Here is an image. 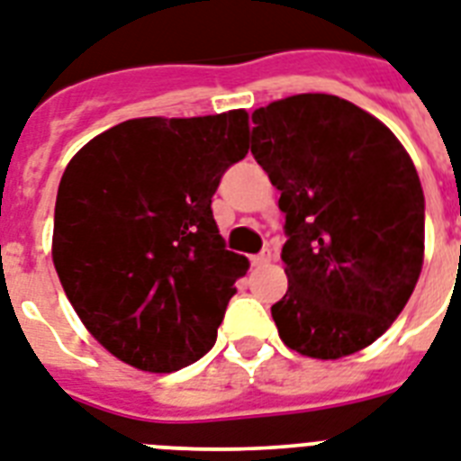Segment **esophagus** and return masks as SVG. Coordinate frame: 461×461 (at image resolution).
<instances>
[{"instance_id":"obj_1","label":"esophagus","mask_w":461,"mask_h":461,"mask_svg":"<svg viewBox=\"0 0 461 461\" xmlns=\"http://www.w3.org/2000/svg\"><path fill=\"white\" fill-rule=\"evenodd\" d=\"M272 250L269 249H265L262 250V253H258V255H253V258H250V265L253 267H265V265H269V262H272Z\"/></svg>"}]
</instances>
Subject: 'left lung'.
<instances>
[{
	"instance_id": "8db88e82",
	"label": "left lung",
	"mask_w": 461,
	"mask_h": 461,
	"mask_svg": "<svg viewBox=\"0 0 461 461\" xmlns=\"http://www.w3.org/2000/svg\"><path fill=\"white\" fill-rule=\"evenodd\" d=\"M250 152L281 192L285 347L342 358L373 344L415 290L424 192L396 135L349 100L303 93L253 112Z\"/></svg>"
}]
</instances>
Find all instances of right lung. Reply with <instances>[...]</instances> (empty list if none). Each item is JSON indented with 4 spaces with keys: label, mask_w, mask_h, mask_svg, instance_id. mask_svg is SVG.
Masks as SVG:
<instances>
[{
    "label": "right lung",
    "mask_w": 461,
    "mask_h": 461,
    "mask_svg": "<svg viewBox=\"0 0 461 461\" xmlns=\"http://www.w3.org/2000/svg\"><path fill=\"white\" fill-rule=\"evenodd\" d=\"M249 154V114L142 117L81 147L63 173L53 265L110 354L173 373L208 354L249 260L224 249L212 194Z\"/></svg>",
    "instance_id": "obj_1"
}]
</instances>
